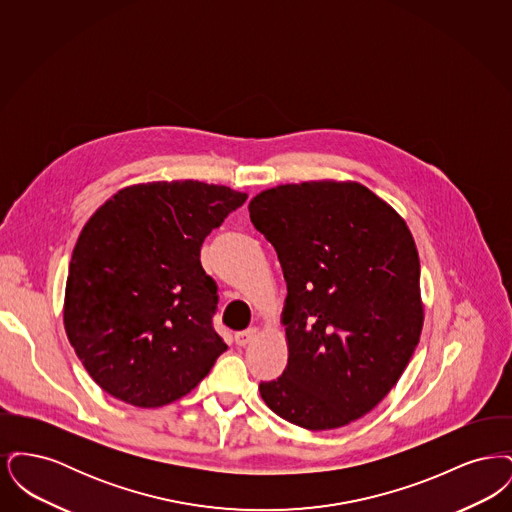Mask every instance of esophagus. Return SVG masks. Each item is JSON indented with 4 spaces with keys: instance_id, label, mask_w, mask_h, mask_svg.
Wrapping results in <instances>:
<instances>
[{
    "instance_id": "34e87169",
    "label": "esophagus",
    "mask_w": 512,
    "mask_h": 512,
    "mask_svg": "<svg viewBox=\"0 0 512 512\" xmlns=\"http://www.w3.org/2000/svg\"><path fill=\"white\" fill-rule=\"evenodd\" d=\"M255 338H257V328H247L244 332H238V334H236V343H238L240 347H245L247 343H251Z\"/></svg>"
}]
</instances>
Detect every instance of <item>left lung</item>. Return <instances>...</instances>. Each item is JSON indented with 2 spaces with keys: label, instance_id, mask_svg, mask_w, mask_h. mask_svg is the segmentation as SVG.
Returning <instances> with one entry per match:
<instances>
[{
  "label": "left lung",
  "instance_id": "8db88e82",
  "mask_svg": "<svg viewBox=\"0 0 512 512\" xmlns=\"http://www.w3.org/2000/svg\"><path fill=\"white\" fill-rule=\"evenodd\" d=\"M288 284V366L261 382L268 409L307 430L341 428L397 384L420 340V261L397 211L359 182H301L249 201Z\"/></svg>",
  "mask_w": 512,
  "mask_h": 512
}]
</instances>
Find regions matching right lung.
I'll list each match as a JSON object with an SVG mask.
<instances>
[{
  "mask_svg": "<svg viewBox=\"0 0 512 512\" xmlns=\"http://www.w3.org/2000/svg\"><path fill=\"white\" fill-rule=\"evenodd\" d=\"M247 194L197 180L147 182L107 199L69 265L65 332L99 388L134 407L184 397L226 351L203 240Z\"/></svg>",
  "mask_w": 512,
  "mask_h": 512,
  "instance_id": "1",
  "label": "right lung"
}]
</instances>
